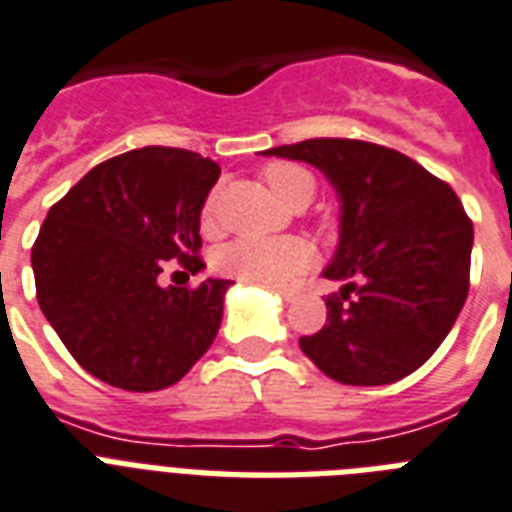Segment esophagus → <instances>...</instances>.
Masks as SVG:
<instances>
[{"label":"esophagus","mask_w":512,"mask_h":512,"mask_svg":"<svg viewBox=\"0 0 512 512\" xmlns=\"http://www.w3.org/2000/svg\"><path fill=\"white\" fill-rule=\"evenodd\" d=\"M273 292H276L278 297H284L286 302H294V299H299L302 289H299V286H276Z\"/></svg>","instance_id":"34e87169"}]
</instances>
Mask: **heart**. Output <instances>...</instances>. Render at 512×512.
I'll return each mask as SVG.
<instances>
[{"instance_id": "heart-1", "label": "heart", "mask_w": 512, "mask_h": 512, "mask_svg": "<svg viewBox=\"0 0 512 512\" xmlns=\"http://www.w3.org/2000/svg\"><path fill=\"white\" fill-rule=\"evenodd\" d=\"M265 184L281 202L292 205L297 199L313 197V176L292 162H270L263 170ZM218 228V191L207 197L202 207V231L213 234ZM313 252L302 239H252L242 236L223 244L215 252V268L223 276L249 281V284L278 286L292 281L302 270L310 268Z\"/></svg>"}]
</instances>
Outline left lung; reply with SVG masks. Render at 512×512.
Wrapping results in <instances>:
<instances>
[{"label":"left lung","instance_id":"obj_1","mask_svg":"<svg viewBox=\"0 0 512 512\" xmlns=\"http://www.w3.org/2000/svg\"><path fill=\"white\" fill-rule=\"evenodd\" d=\"M263 155L313 165L342 202L339 244L323 276L326 326L299 347L328 378L394 384L450 334L468 297L473 223L458 194L397 149L357 139H307Z\"/></svg>","mask_w":512,"mask_h":512}]
</instances>
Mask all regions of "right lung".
<instances>
[{
	"mask_svg": "<svg viewBox=\"0 0 512 512\" xmlns=\"http://www.w3.org/2000/svg\"><path fill=\"white\" fill-rule=\"evenodd\" d=\"M213 160L144 147L99 162L52 205L31 249L36 299L83 371L126 392L176 384L213 344L231 281L160 286L165 260H199Z\"/></svg>",
	"mask_w": 512,
	"mask_h": 512,
	"instance_id": "obj_1",
	"label": "right lung"
}]
</instances>
